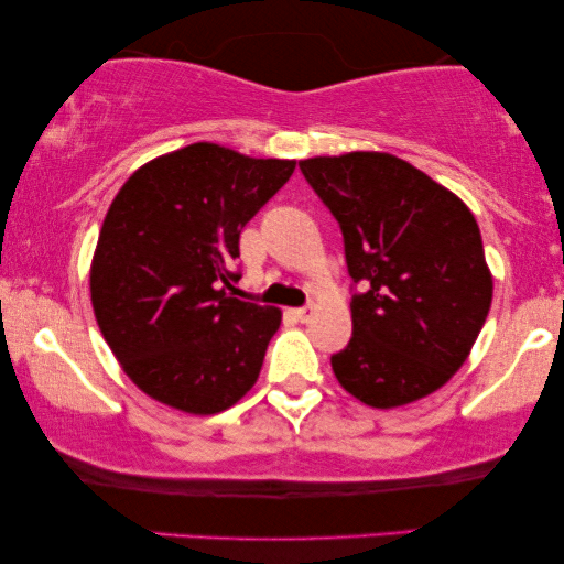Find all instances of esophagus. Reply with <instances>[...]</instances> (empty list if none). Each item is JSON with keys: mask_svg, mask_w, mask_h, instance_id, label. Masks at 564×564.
Segmentation results:
<instances>
[{"mask_svg": "<svg viewBox=\"0 0 564 564\" xmlns=\"http://www.w3.org/2000/svg\"><path fill=\"white\" fill-rule=\"evenodd\" d=\"M313 315H315V307H313V305H307V307H297V311H295V318H297V321H303V323L311 321Z\"/></svg>", "mask_w": 564, "mask_h": 564, "instance_id": "1", "label": "esophagus"}]
</instances>
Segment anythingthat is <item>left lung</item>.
Wrapping results in <instances>:
<instances>
[{
  "mask_svg": "<svg viewBox=\"0 0 564 564\" xmlns=\"http://www.w3.org/2000/svg\"><path fill=\"white\" fill-rule=\"evenodd\" d=\"M344 234L351 341L330 357L369 408L431 395L465 365L492 303V274L469 207L408 161L380 151L300 161Z\"/></svg>",
  "mask_w": 564,
  "mask_h": 564,
  "instance_id": "obj_1",
  "label": "left lung"
}]
</instances>
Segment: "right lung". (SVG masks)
I'll return each mask as SVG.
<instances>
[{
    "mask_svg": "<svg viewBox=\"0 0 564 564\" xmlns=\"http://www.w3.org/2000/svg\"><path fill=\"white\" fill-rule=\"evenodd\" d=\"M297 161L199 141L151 159L115 195L89 269L107 346L138 390L213 415L259 380L280 307L234 297L241 228Z\"/></svg>",
    "mask_w": 564,
    "mask_h": 564,
    "instance_id": "1",
    "label": "right lung"
}]
</instances>
